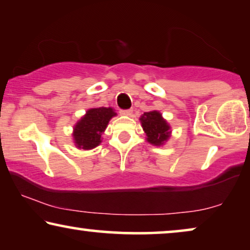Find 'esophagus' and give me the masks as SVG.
Listing matches in <instances>:
<instances>
[{"mask_svg":"<svg viewBox=\"0 0 250 250\" xmlns=\"http://www.w3.org/2000/svg\"><path fill=\"white\" fill-rule=\"evenodd\" d=\"M131 113H132L131 108H129V110H121L120 111V114H122V115H131Z\"/></svg>","mask_w":250,"mask_h":250,"instance_id":"obj_1","label":"esophagus"}]
</instances>
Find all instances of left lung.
Here are the masks:
<instances>
[{
    "mask_svg": "<svg viewBox=\"0 0 250 250\" xmlns=\"http://www.w3.org/2000/svg\"><path fill=\"white\" fill-rule=\"evenodd\" d=\"M140 121L147 136V142L153 145L161 146L170 137V125L162 118L160 112H145L140 118Z\"/></svg>",
    "mask_w": 250,
    "mask_h": 250,
    "instance_id": "1",
    "label": "left lung"
}]
</instances>
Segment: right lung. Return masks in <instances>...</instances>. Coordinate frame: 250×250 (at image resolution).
I'll use <instances>...</instances> for the list:
<instances>
[{"instance_id":"1","label":"right lung","mask_w":250,"mask_h":250,"mask_svg":"<svg viewBox=\"0 0 250 250\" xmlns=\"http://www.w3.org/2000/svg\"><path fill=\"white\" fill-rule=\"evenodd\" d=\"M117 115L112 107H97L87 111L73 130V138L78 148L91 149L100 145L102 133L111 120Z\"/></svg>"}]
</instances>
